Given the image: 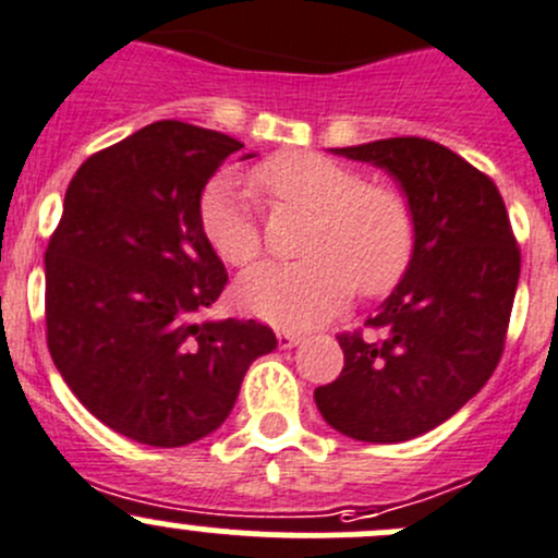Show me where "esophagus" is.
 <instances>
[{
    "mask_svg": "<svg viewBox=\"0 0 558 558\" xmlns=\"http://www.w3.org/2000/svg\"><path fill=\"white\" fill-rule=\"evenodd\" d=\"M302 340H305V337H302L300 331H289V329L278 331V345L283 348V351H289V348H296Z\"/></svg>",
    "mask_w": 558,
    "mask_h": 558,
    "instance_id": "34e87169",
    "label": "esophagus"
}]
</instances>
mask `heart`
I'll return each instance as SVG.
<instances>
[{
	"label": "heart",
	"mask_w": 558,
	"mask_h": 558,
	"mask_svg": "<svg viewBox=\"0 0 558 558\" xmlns=\"http://www.w3.org/2000/svg\"><path fill=\"white\" fill-rule=\"evenodd\" d=\"M251 183L278 205L313 213L300 262H262L240 278L247 313L278 326H311L351 300L402 278L413 253V213L399 191L364 183L353 167L320 154H280L253 167ZM199 229L221 262L245 267L262 247L251 191L216 174L199 196Z\"/></svg>",
	"instance_id": "1"
}]
</instances>
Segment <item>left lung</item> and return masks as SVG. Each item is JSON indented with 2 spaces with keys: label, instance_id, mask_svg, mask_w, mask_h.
<instances>
[{
  "label": "left lung",
  "instance_id": "obj_1",
  "mask_svg": "<svg viewBox=\"0 0 558 558\" xmlns=\"http://www.w3.org/2000/svg\"><path fill=\"white\" fill-rule=\"evenodd\" d=\"M331 154L399 185L413 213V253L367 320L380 337H340L345 367L315 388V404L353 440H413L459 413L497 369L521 253L497 185L446 145L391 137Z\"/></svg>",
  "mask_w": 558,
  "mask_h": 558
}]
</instances>
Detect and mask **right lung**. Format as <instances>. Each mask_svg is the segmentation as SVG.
<instances>
[{"instance_id": "1", "label": "right lung", "mask_w": 558, "mask_h": 558, "mask_svg": "<svg viewBox=\"0 0 558 558\" xmlns=\"http://www.w3.org/2000/svg\"><path fill=\"white\" fill-rule=\"evenodd\" d=\"M240 148L180 121L140 129L83 161L45 251L56 369L88 413L143 446L216 432L247 367L278 348L256 320L202 318L227 269L199 229V196Z\"/></svg>"}]
</instances>
